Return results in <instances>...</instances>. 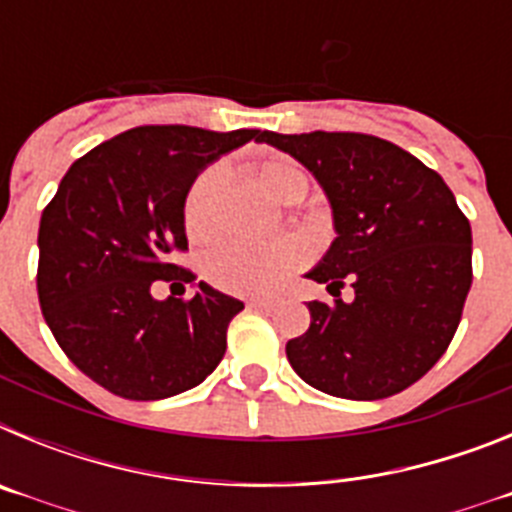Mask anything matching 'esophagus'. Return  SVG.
<instances>
[{
	"mask_svg": "<svg viewBox=\"0 0 512 512\" xmlns=\"http://www.w3.org/2000/svg\"><path fill=\"white\" fill-rule=\"evenodd\" d=\"M248 307H253V310H271V307H274V300H269V297H251V300H248Z\"/></svg>",
	"mask_w": 512,
	"mask_h": 512,
	"instance_id": "obj_1",
	"label": "esophagus"
}]
</instances>
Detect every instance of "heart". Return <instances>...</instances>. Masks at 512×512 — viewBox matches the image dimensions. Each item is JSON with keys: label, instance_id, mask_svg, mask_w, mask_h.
<instances>
[{"label": "heart", "instance_id": "1", "mask_svg": "<svg viewBox=\"0 0 512 512\" xmlns=\"http://www.w3.org/2000/svg\"><path fill=\"white\" fill-rule=\"evenodd\" d=\"M253 179L282 205L305 200L310 176L295 158L269 156L253 166ZM223 176L217 169H205L184 197V228L192 241H207L217 230ZM305 261V246L295 235H284L266 243H225L210 251L205 274L215 287L233 295H269L287 279L289 271Z\"/></svg>", "mask_w": 512, "mask_h": 512}]
</instances>
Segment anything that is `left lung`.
<instances>
[{
    "mask_svg": "<svg viewBox=\"0 0 512 512\" xmlns=\"http://www.w3.org/2000/svg\"><path fill=\"white\" fill-rule=\"evenodd\" d=\"M297 158L323 187L336 238L305 274L336 300L307 302L310 328L287 359L310 387L382 400L418 382L459 328L472 287V228L441 176L364 133L256 135ZM348 278L355 300L343 303Z\"/></svg>",
    "mask_w": 512,
    "mask_h": 512,
    "instance_id": "left-lung-1",
    "label": "left lung"
}]
</instances>
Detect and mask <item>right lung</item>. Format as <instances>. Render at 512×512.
Here are the masks:
<instances>
[{
	"instance_id": "1",
	"label": "right lung",
	"mask_w": 512,
	"mask_h": 512,
	"mask_svg": "<svg viewBox=\"0 0 512 512\" xmlns=\"http://www.w3.org/2000/svg\"><path fill=\"white\" fill-rule=\"evenodd\" d=\"M259 130L143 125L71 164L40 217L38 300L63 354L125 400H164L215 372L243 302L200 282L156 300V279L194 282L184 197L202 169Z\"/></svg>"
}]
</instances>
